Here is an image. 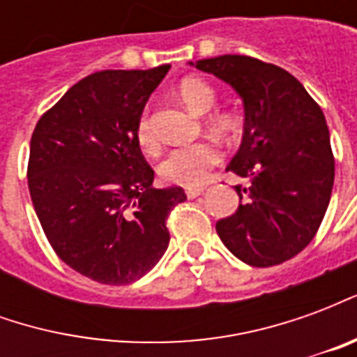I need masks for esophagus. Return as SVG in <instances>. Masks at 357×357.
I'll list each match as a JSON object with an SVG mask.
<instances>
[{
	"mask_svg": "<svg viewBox=\"0 0 357 357\" xmlns=\"http://www.w3.org/2000/svg\"><path fill=\"white\" fill-rule=\"evenodd\" d=\"M202 193H204V187H189V189H185L187 199H195V197H199Z\"/></svg>",
	"mask_w": 357,
	"mask_h": 357,
	"instance_id": "esophagus-1",
	"label": "esophagus"
}]
</instances>
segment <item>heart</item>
Wrapping results in <instances>:
<instances>
[{
    "label": "heart",
    "instance_id": "1",
    "mask_svg": "<svg viewBox=\"0 0 357 357\" xmlns=\"http://www.w3.org/2000/svg\"><path fill=\"white\" fill-rule=\"evenodd\" d=\"M178 95L187 107L195 110L197 114L208 112L216 105V89L210 86L208 82L189 76L185 80L179 82ZM210 126L218 132H229L233 126L231 116L227 112H216L210 118ZM137 141L145 151H155L156 139L153 133V126L149 120V112H141L137 126H135ZM222 160V151L212 141H199L193 145L178 147L172 151L160 164V176L170 183L183 187H197L208 179L210 170L218 166Z\"/></svg>",
    "mask_w": 357,
    "mask_h": 357
}]
</instances>
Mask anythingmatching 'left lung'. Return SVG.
Returning a JSON list of instances; mask_svg holds the SVG:
<instances>
[{
  "label": "left lung",
  "mask_w": 357,
  "mask_h": 357,
  "mask_svg": "<svg viewBox=\"0 0 357 357\" xmlns=\"http://www.w3.org/2000/svg\"><path fill=\"white\" fill-rule=\"evenodd\" d=\"M195 66L231 84L245 102V133L227 172L239 208L216 231L239 260L271 268L291 260L314 239L327 212L335 156L321 107L281 66L247 55H222Z\"/></svg>",
  "instance_id": "obj_1"
}]
</instances>
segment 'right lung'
Instances as JSON below:
<instances>
[{
	"mask_svg": "<svg viewBox=\"0 0 357 357\" xmlns=\"http://www.w3.org/2000/svg\"><path fill=\"white\" fill-rule=\"evenodd\" d=\"M168 65L102 70L74 84L45 110L30 139L28 189L57 256L102 284H130L170 243L166 220L187 199L153 189L135 126Z\"/></svg>",
	"mask_w": 357,
	"mask_h": 357,
	"instance_id": "1",
	"label": "right lung"
}]
</instances>
